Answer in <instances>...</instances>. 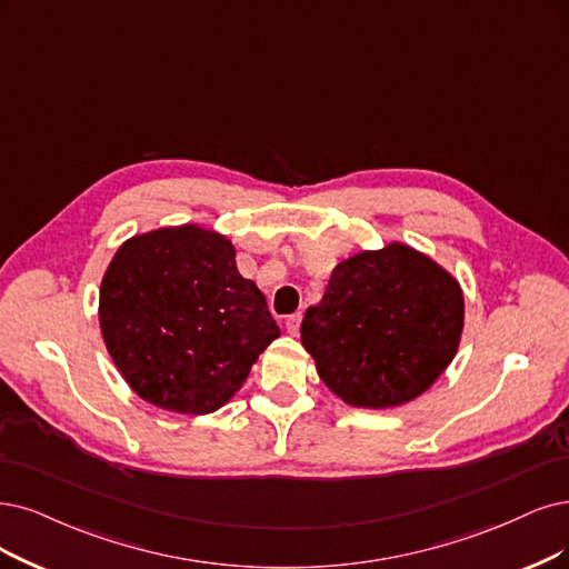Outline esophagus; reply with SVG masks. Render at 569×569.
Masks as SVG:
<instances>
[{"label":"esophagus","mask_w":569,"mask_h":569,"mask_svg":"<svg viewBox=\"0 0 569 569\" xmlns=\"http://www.w3.org/2000/svg\"><path fill=\"white\" fill-rule=\"evenodd\" d=\"M300 323H302V313H300V311L292 313V317H288V319H286V330H288V335H292V338H296V335L300 332Z\"/></svg>","instance_id":"esophagus-1"}]
</instances>
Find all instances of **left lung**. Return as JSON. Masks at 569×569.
<instances>
[{
  "label": "left lung",
  "instance_id": "left-lung-1",
  "mask_svg": "<svg viewBox=\"0 0 569 569\" xmlns=\"http://www.w3.org/2000/svg\"><path fill=\"white\" fill-rule=\"evenodd\" d=\"M465 330L452 273L408 243L361 250L332 269L300 340L323 385L351 408L389 410L433 387Z\"/></svg>",
  "mask_w": 569,
  "mask_h": 569
}]
</instances>
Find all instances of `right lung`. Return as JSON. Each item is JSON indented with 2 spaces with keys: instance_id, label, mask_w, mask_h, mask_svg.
Returning <instances> with one entry per match:
<instances>
[{
  "instance_id": "right-lung-1",
  "label": "right lung",
  "mask_w": 569,
  "mask_h": 569,
  "mask_svg": "<svg viewBox=\"0 0 569 569\" xmlns=\"http://www.w3.org/2000/svg\"><path fill=\"white\" fill-rule=\"evenodd\" d=\"M98 319L126 385L178 415L229 403L281 335L234 246L199 224L126 239L102 273Z\"/></svg>"
}]
</instances>
